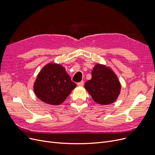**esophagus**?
Wrapping results in <instances>:
<instances>
[{
  "label": "esophagus",
  "mask_w": 155,
  "mask_h": 155,
  "mask_svg": "<svg viewBox=\"0 0 155 155\" xmlns=\"http://www.w3.org/2000/svg\"><path fill=\"white\" fill-rule=\"evenodd\" d=\"M79 86H83L84 85V81H81L79 83H78L77 84Z\"/></svg>",
  "instance_id": "esophagus-1"
}]
</instances>
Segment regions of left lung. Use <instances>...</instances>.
<instances>
[{"label": "left lung", "instance_id": "1", "mask_svg": "<svg viewBox=\"0 0 155 155\" xmlns=\"http://www.w3.org/2000/svg\"><path fill=\"white\" fill-rule=\"evenodd\" d=\"M92 78L84 84L85 89L98 104L106 105L116 101L121 84L115 73L105 65L97 64L91 72Z\"/></svg>", "mask_w": 155, "mask_h": 155}]
</instances>
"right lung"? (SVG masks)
<instances>
[{"label":"right lung","mask_w":155,"mask_h":155,"mask_svg":"<svg viewBox=\"0 0 155 155\" xmlns=\"http://www.w3.org/2000/svg\"><path fill=\"white\" fill-rule=\"evenodd\" d=\"M76 87L65 68L59 64L48 63L38 73L34 83V92L41 101L59 105Z\"/></svg>","instance_id":"1"}]
</instances>
